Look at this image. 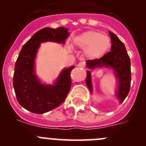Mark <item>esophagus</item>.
Masks as SVG:
<instances>
[{
	"mask_svg": "<svg viewBox=\"0 0 146 146\" xmlns=\"http://www.w3.org/2000/svg\"><path fill=\"white\" fill-rule=\"evenodd\" d=\"M77 66L79 68H83L85 66V61H81V62H80L77 65Z\"/></svg>",
	"mask_w": 146,
	"mask_h": 146,
	"instance_id": "esophagus-1",
	"label": "esophagus"
}]
</instances>
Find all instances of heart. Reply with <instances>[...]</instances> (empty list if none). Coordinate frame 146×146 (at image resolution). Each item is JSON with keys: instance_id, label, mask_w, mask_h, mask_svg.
Returning a JSON list of instances; mask_svg holds the SVG:
<instances>
[{"instance_id": "b5f03b06", "label": "heart", "mask_w": 146, "mask_h": 146, "mask_svg": "<svg viewBox=\"0 0 146 146\" xmlns=\"http://www.w3.org/2000/svg\"><path fill=\"white\" fill-rule=\"evenodd\" d=\"M73 44L85 48V54L88 58H98L108 51L111 46V41L108 36L100 32L88 31L75 37Z\"/></svg>"}]
</instances>
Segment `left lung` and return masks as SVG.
Returning a JSON list of instances; mask_svg holds the SVG:
<instances>
[{"instance_id":"obj_1","label":"left lung","mask_w":146,"mask_h":146,"mask_svg":"<svg viewBox=\"0 0 146 146\" xmlns=\"http://www.w3.org/2000/svg\"><path fill=\"white\" fill-rule=\"evenodd\" d=\"M110 35L111 40V51L104 54L100 58L88 60L87 65L89 68L104 66L111 67L114 70L119 80V89L117 96L120 102L122 103L130 90L131 80L130 57L128 55L123 43L117 37V35L111 32H110ZM87 73L86 84L90 92H92L90 72L88 70Z\"/></svg>"}]
</instances>
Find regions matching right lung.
<instances>
[{
    "instance_id": "1",
    "label": "right lung",
    "mask_w": 146,
    "mask_h": 146,
    "mask_svg": "<svg viewBox=\"0 0 146 146\" xmlns=\"http://www.w3.org/2000/svg\"><path fill=\"white\" fill-rule=\"evenodd\" d=\"M68 29L45 27L36 32L22 48L15 65L13 88L17 100L25 109L35 114H44L58 107L66 100L71 87L70 72L74 66L61 72L54 85H42L34 70L36 51L40 43H65Z\"/></svg>"
}]
</instances>
